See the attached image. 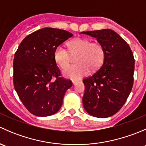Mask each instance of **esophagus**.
Masks as SVG:
<instances>
[{"label":"esophagus","instance_id":"esophagus-1","mask_svg":"<svg viewBox=\"0 0 146 146\" xmlns=\"http://www.w3.org/2000/svg\"><path fill=\"white\" fill-rule=\"evenodd\" d=\"M78 82V80H72V82H73V85H76V83H77Z\"/></svg>","mask_w":146,"mask_h":146}]
</instances>
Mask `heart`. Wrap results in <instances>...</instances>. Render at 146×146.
<instances>
[{
    "label": "heart",
    "mask_w": 146,
    "mask_h": 146,
    "mask_svg": "<svg viewBox=\"0 0 146 146\" xmlns=\"http://www.w3.org/2000/svg\"><path fill=\"white\" fill-rule=\"evenodd\" d=\"M69 50L73 54H78L76 62L78 64L66 68L70 62V54L68 50L59 45L54 51L55 63L63 70L64 77L71 80H78L87 76L92 70L98 68L102 64L104 58V49L100 43H92L88 39H74L68 44Z\"/></svg>",
    "instance_id": "heart-1"
}]
</instances>
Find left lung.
I'll return each mask as SVG.
<instances>
[{"mask_svg":"<svg viewBox=\"0 0 146 146\" xmlns=\"http://www.w3.org/2000/svg\"><path fill=\"white\" fill-rule=\"evenodd\" d=\"M97 39L104 49L102 66L83 80L82 104L85 111L98 118H107L124 104L133 83L134 58L129 44L110 29L82 32Z\"/></svg>","mask_w":146,"mask_h":146,"instance_id":"1","label":"left lung"}]
</instances>
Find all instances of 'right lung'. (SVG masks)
<instances>
[{
  "mask_svg": "<svg viewBox=\"0 0 146 146\" xmlns=\"http://www.w3.org/2000/svg\"><path fill=\"white\" fill-rule=\"evenodd\" d=\"M73 34L64 29L45 27L26 36L13 61V83L20 100L37 117H48L61 108L70 80L61 77L54 51Z\"/></svg>",
  "mask_w": 146,
  "mask_h": 146,
  "instance_id": "add662e5",
  "label": "right lung"
}]
</instances>
